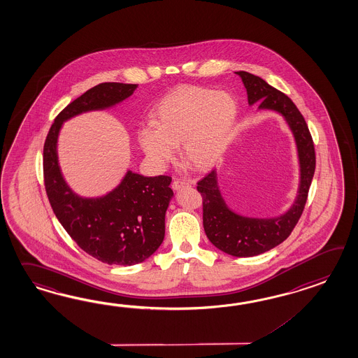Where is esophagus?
Masks as SVG:
<instances>
[{"label":"esophagus","mask_w":358,"mask_h":358,"mask_svg":"<svg viewBox=\"0 0 358 358\" xmlns=\"http://www.w3.org/2000/svg\"><path fill=\"white\" fill-rule=\"evenodd\" d=\"M185 187H189L188 182L180 180V179H174V182H173V189H174V191H179V189L185 188Z\"/></svg>","instance_id":"esophagus-1"}]
</instances>
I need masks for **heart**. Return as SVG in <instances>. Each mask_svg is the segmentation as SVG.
<instances>
[{"label": "heart", "instance_id": "obj_1", "mask_svg": "<svg viewBox=\"0 0 358 358\" xmlns=\"http://www.w3.org/2000/svg\"><path fill=\"white\" fill-rule=\"evenodd\" d=\"M238 118L232 94L202 86H180L153 112V125L138 131V144L155 169L174 158L179 144L184 162L196 171L215 166L224 155Z\"/></svg>", "mask_w": 358, "mask_h": 358}]
</instances>
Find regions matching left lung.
<instances>
[{
	"label": "left lung",
	"mask_w": 358,
	"mask_h": 358,
	"mask_svg": "<svg viewBox=\"0 0 358 358\" xmlns=\"http://www.w3.org/2000/svg\"><path fill=\"white\" fill-rule=\"evenodd\" d=\"M236 73L246 87L250 106L259 104L258 109L275 110L285 118L294 135L299 159L296 199L286 213L275 217H250L233 211L219 188L216 169L197 183V191L202 196L203 229L210 242L225 254L249 258L273 249L290 236L307 202L316 169V155L306 120L292 100L258 76L245 71Z\"/></svg>",
	"instance_id": "8db88e82"
}]
</instances>
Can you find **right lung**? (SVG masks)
I'll use <instances>...</instances> for the list:
<instances>
[{
    "label": "right lung",
    "mask_w": 358,
    "mask_h": 358,
    "mask_svg": "<svg viewBox=\"0 0 358 358\" xmlns=\"http://www.w3.org/2000/svg\"><path fill=\"white\" fill-rule=\"evenodd\" d=\"M138 85L104 83L92 87L59 113L43 145V180L60 224L81 249L107 264L142 263L161 246L165 215L174 192L166 175L144 176L127 170L115 189L81 197L71 189L59 166L58 138L63 124L81 113L115 107Z\"/></svg>",
    "instance_id": "right-lung-1"
}]
</instances>
